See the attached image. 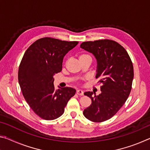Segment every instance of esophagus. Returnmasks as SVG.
I'll return each instance as SVG.
<instances>
[{
    "label": "esophagus",
    "mask_w": 150,
    "mask_h": 150,
    "mask_svg": "<svg viewBox=\"0 0 150 150\" xmlns=\"http://www.w3.org/2000/svg\"><path fill=\"white\" fill-rule=\"evenodd\" d=\"M77 94L80 96H83V95H84V92H83V91L79 89V90L77 91Z\"/></svg>",
    "instance_id": "obj_1"
}]
</instances>
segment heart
<instances>
[{"mask_svg": "<svg viewBox=\"0 0 150 150\" xmlns=\"http://www.w3.org/2000/svg\"><path fill=\"white\" fill-rule=\"evenodd\" d=\"M87 56H89V55H88L87 54H81L80 55L79 58H81V57H87Z\"/></svg>", "mask_w": 150, "mask_h": 150, "instance_id": "heart-1", "label": "heart"}]
</instances>
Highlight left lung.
I'll return each mask as SVG.
<instances>
[{
	"mask_svg": "<svg viewBox=\"0 0 150 150\" xmlns=\"http://www.w3.org/2000/svg\"><path fill=\"white\" fill-rule=\"evenodd\" d=\"M80 47L92 53L97 62L96 78L102 83L101 93L85 92L92 103L83 111V115L95 122L108 120L127 100L132 89L134 67L126 50L115 41L100 40L84 42Z\"/></svg>",
	"mask_w": 150,
	"mask_h": 150,
	"instance_id": "left-lung-1",
	"label": "left lung"
}]
</instances>
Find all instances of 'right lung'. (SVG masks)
I'll use <instances>...</instances> for the list:
<instances>
[{"label": "right lung", "mask_w": 150, "mask_h": 150, "mask_svg": "<svg viewBox=\"0 0 150 150\" xmlns=\"http://www.w3.org/2000/svg\"><path fill=\"white\" fill-rule=\"evenodd\" d=\"M45 37L38 40L25 52L18 69V82L25 100L40 118L52 120L64 112L76 90H55L54 76L62 69L66 54L78 44Z\"/></svg>", "instance_id": "add662e5"}]
</instances>
